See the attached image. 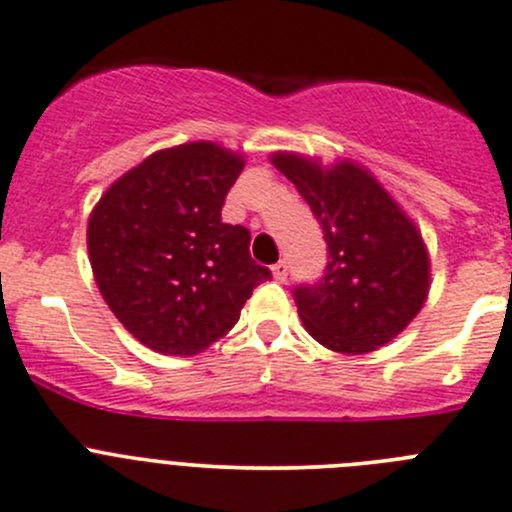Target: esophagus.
Masks as SVG:
<instances>
[{"label":"esophagus","mask_w":512,"mask_h":512,"mask_svg":"<svg viewBox=\"0 0 512 512\" xmlns=\"http://www.w3.org/2000/svg\"><path fill=\"white\" fill-rule=\"evenodd\" d=\"M272 277L282 284L287 282V265H284V262H277V265L272 267Z\"/></svg>","instance_id":"esophagus-1"}]
</instances>
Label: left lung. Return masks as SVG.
I'll list each match as a JSON object with an SVG mask.
<instances>
[{"mask_svg":"<svg viewBox=\"0 0 512 512\" xmlns=\"http://www.w3.org/2000/svg\"><path fill=\"white\" fill-rule=\"evenodd\" d=\"M270 161L309 203L328 245L321 282L294 294L301 324L333 353L378 351L429 297L432 262L417 223L358 161L324 164L299 152Z\"/></svg>","mask_w":512,"mask_h":512,"instance_id":"8db88e82","label":"left lung"}]
</instances>
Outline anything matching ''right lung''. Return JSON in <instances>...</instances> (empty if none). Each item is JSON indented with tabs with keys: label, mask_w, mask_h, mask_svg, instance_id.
<instances>
[{
	"label": "right lung",
	"mask_w": 512,
	"mask_h": 512,
	"mask_svg": "<svg viewBox=\"0 0 512 512\" xmlns=\"http://www.w3.org/2000/svg\"><path fill=\"white\" fill-rule=\"evenodd\" d=\"M245 157L215 142L159 149L107 186L88 218L95 284L120 324L164 355H196L240 319L270 270L250 230L220 220Z\"/></svg>",
	"instance_id": "1"
}]
</instances>
